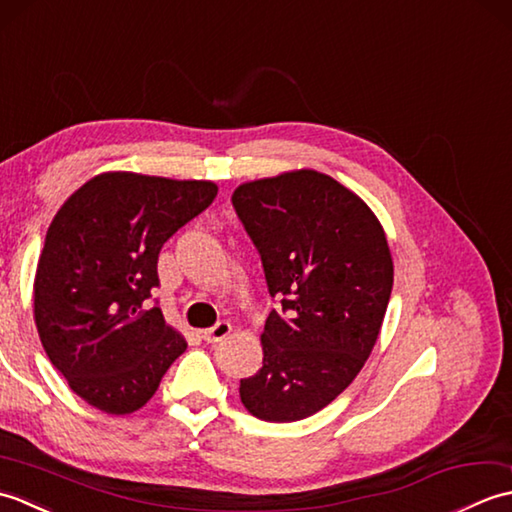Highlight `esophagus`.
<instances>
[{
  "mask_svg": "<svg viewBox=\"0 0 512 512\" xmlns=\"http://www.w3.org/2000/svg\"><path fill=\"white\" fill-rule=\"evenodd\" d=\"M231 332H233V325L228 323V321H220L217 325H213V328L204 330V332H202V339H204L206 343H217V341L226 339V336L231 334Z\"/></svg>",
  "mask_w": 512,
  "mask_h": 512,
  "instance_id": "esophagus-1",
  "label": "esophagus"
}]
</instances>
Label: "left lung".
Returning a JSON list of instances; mask_svg holds the SVG:
<instances>
[{
	"label": "left lung",
	"mask_w": 512,
	"mask_h": 512,
	"mask_svg": "<svg viewBox=\"0 0 512 512\" xmlns=\"http://www.w3.org/2000/svg\"><path fill=\"white\" fill-rule=\"evenodd\" d=\"M233 206L281 299L262 332L264 365L239 398L259 420H303L350 387L374 350L394 286L387 235L354 191L314 169L239 184Z\"/></svg>",
	"instance_id": "left-lung-1"
}]
</instances>
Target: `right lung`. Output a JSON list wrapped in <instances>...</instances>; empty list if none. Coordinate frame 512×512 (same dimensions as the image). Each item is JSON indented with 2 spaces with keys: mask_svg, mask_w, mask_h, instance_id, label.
<instances>
[{
  "mask_svg": "<svg viewBox=\"0 0 512 512\" xmlns=\"http://www.w3.org/2000/svg\"><path fill=\"white\" fill-rule=\"evenodd\" d=\"M217 195L211 180L105 171L52 217L35 275L43 350L88 405L112 416L156 394L184 336L145 301L158 286V253Z\"/></svg>",
  "mask_w": 512,
  "mask_h": 512,
  "instance_id": "add662e5",
  "label": "right lung"
}]
</instances>
